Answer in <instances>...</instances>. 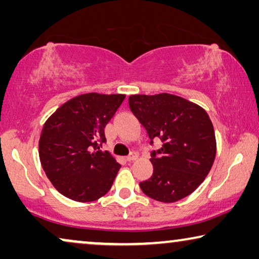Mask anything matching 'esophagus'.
<instances>
[{
  "label": "esophagus",
  "instance_id": "1",
  "mask_svg": "<svg viewBox=\"0 0 259 259\" xmlns=\"http://www.w3.org/2000/svg\"><path fill=\"white\" fill-rule=\"evenodd\" d=\"M137 158H138V153H137V152H132V153L128 154V155H127V157H126V159H127V160H128V161L136 160Z\"/></svg>",
  "mask_w": 259,
  "mask_h": 259
}]
</instances>
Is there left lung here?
Masks as SVG:
<instances>
[{
    "instance_id": "obj_1",
    "label": "left lung",
    "mask_w": 259,
    "mask_h": 259,
    "mask_svg": "<svg viewBox=\"0 0 259 259\" xmlns=\"http://www.w3.org/2000/svg\"><path fill=\"white\" fill-rule=\"evenodd\" d=\"M130 108L147 131L153 175L139 184L143 192L162 203H175L193 192L210 172L215 158L214 130L200 106L177 95H131Z\"/></svg>"
}]
</instances>
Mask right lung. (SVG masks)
<instances>
[{
	"mask_svg": "<svg viewBox=\"0 0 259 259\" xmlns=\"http://www.w3.org/2000/svg\"><path fill=\"white\" fill-rule=\"evenodd\" d=\"M123 99V94L79 95L45 122L38 141L40 161L53 186L65 197L86 203L112 187L121 165L101 147L105 127Z\"/></svg>",
	"mask_w": 259,
	"mask_h": 259,
	"instance_id": "right-lung-1",
	"label": "right lung"
}]
</instances>
